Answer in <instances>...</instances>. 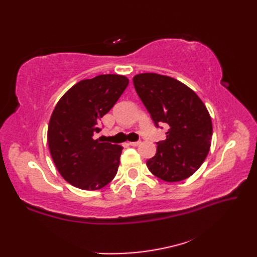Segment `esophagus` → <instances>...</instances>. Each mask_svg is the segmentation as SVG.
<instances>
[{
  "instance_id": "1",
  "label": "esophagus",
  "mask_w": 257,
  "mask_h": 257,
  "mask_svg": "<svg viewBox=\"0 0 257 257\" xmlns=\"http://www.w3.org/2000/svg\"><path fill=\"white\" fill-rule=\"evenodd\" d=\"M129 145L133 146V147H138V146L141 145V141H135V143H129Z\"/></svg>"
}]
</instances>
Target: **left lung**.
I'll list each match as a JSON object with an SVG mask.
<instances>
[{
  "instance_id": "8db88e82",
  "label": "left lung",
  "mask_w": 257,
  "mask_h": 257,
  "mask_svg": "<svg viewBox=\"0 0 257 257\" xmlns=\"http://www.w3.org/2000/svg\"><path fill=\"white\" fill-rule=\"evenodd\" d=\"M133 80L155 124L169 125L167 138L157 143V154L147 167L166 182L188 179L210 151L212 120L205 105L187 85L169 76L144 73Z\"/></svg>"
}]
</instances>
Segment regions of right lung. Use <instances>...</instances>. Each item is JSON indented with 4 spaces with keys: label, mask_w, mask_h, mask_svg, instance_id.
Wrapping results in <instances>:
<instances>
[{
    "label": "right lung",
    "mask_w": 257,
    "mask_h": 257,
    "mask_svg": "<svg viewBox=\"0 0 257 257\" xmlns=\"http://www.w3.org/2000/svg\"><path fill=\"white\" fill-rule=\"evenodd\" d=\"M128 84L125 76L114 74L80 80L54 108L47 129L48 148L58 172L74 187L99 190L116 176L122 147L101 143L94 136Z\"/></svg>",
    "instance_id": "add662e5"
}]
</instances>
